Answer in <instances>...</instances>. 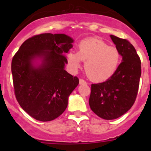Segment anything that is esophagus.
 <instances>
[{
    "mask_svg": "<svg viewBox=\"0 0 151 151\" xmlns=\"http://www.w3.org/2000/svg\"><path fill=\"white\" fill-rule=\"evenodd\" d=\"M79 84H80V85H85V84H87V82H85L84 79H82V78H80V79H79Z\"/></svg>",
    "mask_w": 151,
    "mask_h": 151,
    "instance_id": "esophagus-1",
    "label": "esophagus"
}]
</instances>
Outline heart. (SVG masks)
<instances>
[{
    "instance_id": "1",
    "label": "heart",
    "mask_w": 151,
    "mask_h": 151,
    "mask_svg": "<svg viewBox=\"0 0 151 151\" xmlns=\"http://www.w3.org/2000/svg\"><path fill=\"white\" fill-rule=\"evenodd\" d=\"M67 60L74 72L82 67V61H85L88 77L94 82H104L116 71L120 63V53L116 47L109 46L103 40L88 38L80 42L78 52H69Z\"/></svg>"
}]
</instances>
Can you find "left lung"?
Segmentation results:
<instances>
[{
	"label": "left lung",
	"instance_id": "left-lung-1",
	"mask_svg": "<svg viewBox=\"0 0 151 151\" xmlns=\"http://www.w3.org/2000/svg\"><path fill=\"white\" fill-rule=\"evenodd\" d=\"M110 38L122 56V63L109 79L92 84L89 97L92 111L106 120L120 117L133 106L141 75V60L134 46L126 39L112 35Z\"/></svg>",
	"mask_w": 151,
	"mask_h": 151
}]
</instances>
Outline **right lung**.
I'll use <instances>...</instances> for the list:
<instances>
[{
	"label": "right lung",
	"instance_id": "1",
	"mask_svg": "<svg viewBox=\"0 0 151 151\" xmlns=\"http://www.w3.org/2000/svg\"><path fill=\"white\" fill-rule=\"evenodd\" d=\"M73 39L45 33L25 41L13 57V88L19 104L41 122L55 119L67 107L68 97L79 83L65 70L66 53Z\"/></svg>",
	"mask_w": 151,
	"mask_h": 151
}]
</instances>
